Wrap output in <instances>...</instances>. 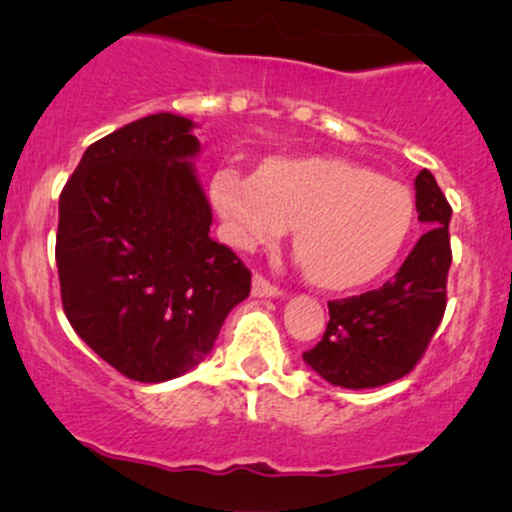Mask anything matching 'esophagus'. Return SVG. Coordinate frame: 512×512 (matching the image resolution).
Here are the masks:
<instances>
[{"mask_svg": "<svg viewBox=\"0 0 512 512\" xmlns=\"http://www.w3.org/2000/svg\"><path fill=\"white\" fill-rule=\"evenodd\" d=\"M252 296H255V298H279L281 291L276 289L274 284H269L264 276L257 274L255 279H252Z\"/></svg>", "mask_w": 512, "mask_h": 512, "instance_id": "1", "label": "esophagus"}]
</instances>
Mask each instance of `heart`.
Masks as SVG:
<instances>
[{
    "mask_svg": "<svg viewBox=\"0 0 512 512\" xmlns=\"http://www.w3.org/2000/svg\"><path fill=\"white\" fill-rule=\"evenodd\" d=\"M209 197L236 250L267 248L293 226L305 274L327 291L383 276L414 223V199L402 182L337 156H272L255 175L221 168Z\"/></svg>",
    "mask_w": 512,
    "mask_h": 512,
    "instance_id": "obj_1",
    "label": "heart"
}]
</instances>
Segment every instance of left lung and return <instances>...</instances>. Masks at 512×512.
Listing matches in <instances>:
<instances>
[{
    "label": "left lung",
    "instance_id": "left-lung-1",
    "mask_svg": "<svg viewBox=\"0 0 512 512\" xmlns=\"http://www.w3.org/2000/svg\"><path fill=\"white\" fill-rule=\"evenodd\" d=\"M414 190L424 236L378 291L327 303L330 322L322 342L303 354L330 385L368 390L404 378L443 320L452 209L428 170L416 175Z\"/></svg>",
    "mask_w": 512,
    "mask_h": 512
}]
</instances>
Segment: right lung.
Masks as SVG:
<instances>
[{"label":"right lung","instance_id":"obj_1","mask_svg":"<svg viewBox=\"0 0 512 512\" xmlns=\"http://www.w3.org/2000/svg\"><path fill=\"white\" fill-rule=\"evenodd\" d=\"M195 122L156 113L91 144L60 195L57 272L69 325L139 383H166L209 351L250 296L243 262L209 238Z\"/></svg>","mask_w":512,"mask_h":512}]
</instances>
